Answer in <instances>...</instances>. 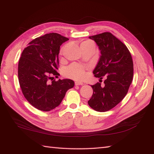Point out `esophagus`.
<instances>
[{"instance_id":"34e87169","label":"esophagus","mask_w":154,"mask_h":154,"mask_svg":"<svg viewBox=\"0 0 154 154\" xmlns=\"http://www.w3.org/2000/svg\"><path fill=\"white\" fill-rule=\"evenodd\" d=\"M75 85L76 86H80V85H84V84L82 82H75Z\"/></svg>"}]
</instances>
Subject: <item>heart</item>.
I'll list each match as a JSON object with an SVG mask.
<instances>
[{
	"instance_id": "heart-1",
	"label": "heart",
	"mask_w": 154,
	"mask_h": 154,
	"mask_svg": "<svg viewBox=\"0 0 154 154\" xmlns=\"http://www.w3.org/2000/svg\"><path fill=\"white\" fill-rule=\"evenodd\" d=\"M84 44H94L93 42L91 41H86L82 43L80 47L84 45ZM64 76L67 78H72V79L80 80L83 79L86 76V72H85V68L80 65H78L76 64H70L66 68H64L63 71Z\"/></svg>"
}]
</instances>
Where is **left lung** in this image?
I'll list each match as a JSON object with an SVG mask.
<instances>
[{
	"instance_id": "left-lung-1",
	"label": "left lung",
	"mask_w": 154,
	"mask_h": 154,
	"mask_svg": "<svg viewBox=\"0 0 154 154\" xmlns=\"http://www.w3.org/2000/svg\"><path fill=\"white\" fill-rule=\"evenodd\" d=\"M100 50L101 55L93 71L102 82L91 85L94 93L88 101L95 111L105 112L115 107L123 100L133 78V62L131 53L125 44L109 32L90 36Z\"/></svg>"
}]
</instances>
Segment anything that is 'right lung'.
<instances>
[{"instance_id": "right-lung-1", "label": "right lung", "mask_w": 154, "mask_h": 154, "mask_svg": "<svg viewBox=\"0 0 154 154\" xmlns=\"http://www.w3.org/2000/svg\"><path fill=\"white\" fill-rule=\"evenodd\" d=\"M69 39L57 33H50L32 40L23 49L18 63V80L22 93L29 103L43 111L58 107L66 92L74 86L70 79L58 77L60 47Z\"/></svg>"}]
</instances>
